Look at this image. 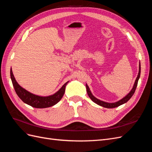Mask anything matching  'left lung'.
Wrapping results in <instances>:
<instances>
[{"mask_svg":"<svg viewBox=\"0 0 152 152\" xmlns=\"http://www.w3.org/2000/svg\"><path fill=\"white\" fill-rule=\"evenodd\" d=\"M140 73H141V65H140V63L139 73H138V75H137V77H136V79L135 80L134 86H133L132 90L129 92V93L127 94V96H126L125 97L123 98L122 99L119 100L118 102H115V103H107V102H103V101H101V100L97 99L96 98H95L93 94H92L88 86L86 84V89H87V94H88L89 97L91 99V100L93 101V102H94L96 104H98V105L102 106V107H103L107 108H113L118 107V106H120L121 104H123L124 103H126V102H127L130 99V98L132 97V95L134 94V92L136 91V87L137 86V82H138V80H139L140 77Z\"/></svg>","mask_w":152,"mask_h":152,"instance_id":"left-lung-1","label":"left lung"}]
</instances>
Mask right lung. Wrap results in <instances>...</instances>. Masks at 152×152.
Wrapping results in <instances>:
<instances>
[{
  "mask_svg": "<svg viewBox=\"0 0 152 152\" xmlns=\"http://www.w3.org/2000/svg\"><path fill=\"white\" fill-rule=\"evenodd\" d=\"M10 74L12 85L18 97L25 103L37 108H48L58 103L63 96L65 91V87L68 83V82H66L61 87L60 89L53 95L49 96H40L30 93L18 84L14 77L11 68Z\"/></svg>",
  "mask_w": 152,
  "mask_h": 152,
  "instance_id": "add662e5",
  "label": "right lung"
}]
</instances>
